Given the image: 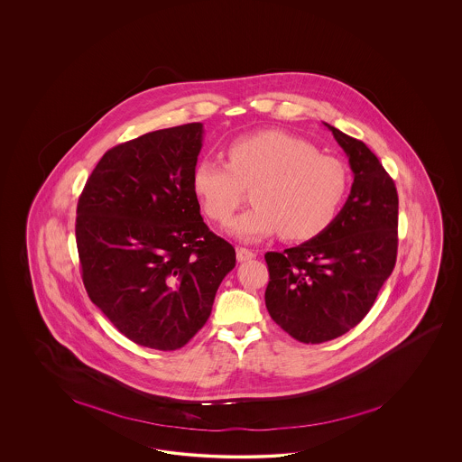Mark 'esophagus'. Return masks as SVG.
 <instances>
[{
    "label": "esophagus",
    "mask_w": 462,
    "mask_h": 462,
    "mask_svg": "<svg viewBox=\"0 0 462 462\" xmlns=\"http://www.w3.org/2000/svg\"><path fill=\"white\" fill-rule=\"evenodd\" d=\"M255 257V252L249 251L245 247H237V261L238 263H245V261H251Z\"/></svg>",
    "instance_id": "esophagus-1"
}]
</instances>
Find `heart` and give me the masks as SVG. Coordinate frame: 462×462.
<instances>
[{
	"mask_svg": "<svg viewBox=\"0 0 462 462\" xmlns=\"http://www.w3.org/2000/svg\"><path fill=\"white\" fill-rule=\"evenodd\" d=\"M251 188V208L228 232L242 240H259L280 232L284 240H308L336 220L347 195L349 174L334 155L319 154L307 140L282 130H263L232 140L226 162L199 159L191 172V189L205 215L226 222Z\"/></svg>",
	"mask_w": 462,
	"mask_h": 462,
	"instance_id": "b5f03b06",
	"label": "heart"
}]
</instances>
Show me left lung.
<instances>
[{
	"label": "left lung",
	"mask_w": 462,
	"mask_h": 462,
	"mask_svg": "<svg viewBox=\"0 0 462 462\" xmlns=\"http://www.w3.org/2000/svg\"><path fill=\"white\" fill-rule=\"evenodd\" d=\"M325 126L349 157V198L320 236L264 255L267 311L303 344L332 340L361 322L398 251V193L390 174L364 142Z\"/></svg>",
	"instance_id": "8db88e82"
}]
</instances>
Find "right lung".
<instances>
[{
	"instance_id": "add662e5",
	"label": "right lung",
	"mask_w": 462,
	"mask_h": 462,
	"mask_svg": "<svg viewBox=\"0 0 462 462\" xmlns=\"http://www.w3.org/2000/svg\"><path fill=\"white\" fill-rule=\"evenodd\" d=\"M203 125L155 130L99 159L78 201L76 244L91 301L132 342L188 344L207 323L236 249L201 218L191 172Z\"/></svg>"
}]
</instances>
